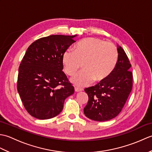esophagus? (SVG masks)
I'll use <instances>...</instances> for the list:
<instances>
[{
	"instance_id": "1",
	"label": "esophagus",
	"mask_w": 152,
	"mask_h": 152,
	"mask_svg": "<svg viewBox=\"0 0 152 152\" xmlns=\"http://www.w3.org/2000/svg\"><path fill=\"white\" fill-rule=\"evenodd\" d=\"M74 90H75L76 92H80V91H82V89H80L78 88H74Z\"/></svg>"
}]
</instances>
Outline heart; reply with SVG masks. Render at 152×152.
<instances>
[{
    "instance_id": "b5f03b06",
    "label": "heart",
    "mask_w": 152,
    "mask_h": 152,
    "mask_svg": "<svg viewBox=\"0 0 152 152\" xmlns=\"http://www.w3.org/2000/svg\"><path fill=\"white\" fill-rule=\"evenodd\" d=\"M118 59V50L114 44L91 37L77 43L74 51H64L62 63L69 76H74L82 63L83 70L71 79L74 85L82 88L93 80L97 82L105 80L114 71Z\"/></svg>"
}]
</instances>
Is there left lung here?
Segmentation results:
<instances>
[{
    "instance_id": "1",
    "label": "left lung",
    "mask_w": 152,
    "mask_h": 152,
    "mask_svg": "<svg viewBox=\"0 0 152 152\" xmlns=\"http://www.w3.org/2000/svg\"><path fill=\"white\" fill-rule=\"evenodd\" d=\"M117 47L118 59L112 73L104 81L85 89L89 100L83 112L92 120L105 121L116 117L132 90L131 64L124 49L119 45Z\"/></svg>"
}]
</instances>
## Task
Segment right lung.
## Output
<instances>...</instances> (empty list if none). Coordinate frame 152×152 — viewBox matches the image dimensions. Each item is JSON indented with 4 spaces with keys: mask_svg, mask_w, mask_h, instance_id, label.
Returning <instances> with one entry per match:
<instances>
[{
    "mask_svg": "<svg viewBox=\"0 0 152 152\" xmlns=\"http://www.w3.org/2000/svg\"><path fill=\"white\" fill-rule=\"evenodd\" d=\"M74 36L50 35L27 48L19 67L18 91L24 107L35 118L56 117L74 88L63 72L62 57Z\"/></svg>",
    "mask_w": 152,
    "mask_h": 152,
    "instance_id": "right-lung-1",
    "label": "right lung"
}]
</instances>
